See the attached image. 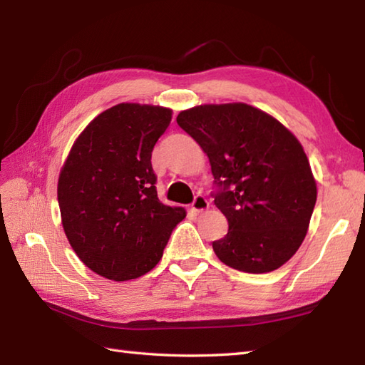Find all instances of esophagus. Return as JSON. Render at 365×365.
<instances>
[{"instance_id": "1", "label": "esophagus", "mask_w": 365, "mask_h": 365, "mask_svg": "<svg viewBox=\"0 0 365 365\" xmlns=\"http://www.w3.org/2000/svg\"><path fill=\"white\" fill-rule=\"evenodd\" d=\"M208 200L204 196H196L195 197V202L191 204V210L195 213H202L205 210H208Z\"/></svg>"}]
</instances>
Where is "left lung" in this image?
<instances>
[{
	"label": "left lung",
	"instance_id": "1",
	"mask_svg": "<svg viewBox=\"0 0 365 365\" xmlns=\"http://www.w3.org/2000/svg\"><path fill=\"white\" fill-rule=\"evenodd\" d=\"M177 123L207 153L221 190L215 205L229 230L212 243L227 267L262 274L289 262L304 242L317 182L298 138L273 115L237 103L197 105Z\"/></svg>",
	"mask_w": 365,
	"mask_h": 365
}]
</instances>
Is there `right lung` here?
Returning a JSON list of instances; mask_svg holds the SVG:
<instances>
[{
    "mask_svg": "<svg viewBox=\"0 0 365 365\" xmlns=\"http://www.w3.org/2000/svg\"><path fill=\"white\" fill-rule=\"evenodd\" d=\"M173 119L157 105L119 103L92 119L61 168L58 202L72 250L115 282L149 273L187 212L157 196L152 150Z\"/></svg>",
    "mask_w": 365,
    "mask_h": 365,
    "instance_id": "right-lung-1",
    "label": "right lung"
}]
</instances>
